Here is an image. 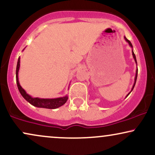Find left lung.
<instances>
[{
    "mask_svg": "<svg viewBox=\"0 0 155 155\" xmlns=\"http://www.w3.org/2000/svg\"><path fill=\"white\" fill-rule=\"evenodd\" d=\"M124 39H125V41H126L129 44V45H130V46H131V48H133V46H132V43H131L130 41L128 40V39H127L126 37H124ZM132 56H133V58H134V61H135V62H136V64L137 65V59H136V56H135V54H134V51H133V49H132ZM137 72H138V69L137 68V70H136V75H135V78H134V85H133V87H132V90H131V91L130 92V93L128 94L127 95V97H128V95L130 94L131 93V92H132V91L133 90V89H134V86H135V84H136V81H137Z\"/></svg>",
    "mask_w": 155,
    "mask_h": 155,
    "instance_id": "left-lung-1",
    "label": "left lung"
}]
</instances>
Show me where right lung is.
<instances>
[{
	"instance_id": "1",
	"label": "right lung",
	"mask_w": 155,
	"mask_h": 155,
	"mask_svg": "<svg viewBox=\"0 0 155 155\" xmlns=\"http://www.w3.org/2000/svg\"><path fill=\"white\" fill-rule=\"evenodd\" d=\"M20 68V57L18 58L17 62L16 71H15V76H16V83L18 86V89L20 91L22 97L34 107H38V108H45V109H57L58 107H61L68 100V97L65 96L63 97L55 98V99H41L38 97H32L26 91L21 87L18 81V71Z\"/></svg>"
}]
</instances>
